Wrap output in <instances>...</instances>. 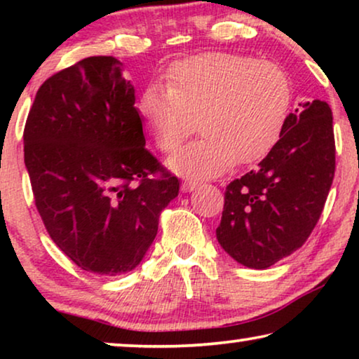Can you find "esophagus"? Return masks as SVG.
<instances>
[{
	"instance_id": "obj_1",
	"label": "esophagus",
	"mask_w": 359,
	"mask_h": 359,
	"mask_svg": "<svg viewBox=\"0 0 359 359\" xmlns=\"http://www.w3.org/2000/svg\"><path fill=\"white\" fill-rule=\"evenodd\" d=\"M199 186V183L196 180H184L183 184H181V189L184 191V193H188V191H193Z\"/></svg>"
}]
</instances>
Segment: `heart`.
I'll list each match as a JSON object with an SVG mask.
<instances>
[{
    "label": "heart",
    "instance_id": "1",
    "mask_svg": "<svg viewBox=\"0 0 359 359\" xmlns=\"http://www.w3.org/2000/svg\"><path fill=\"white\" fill-rule=\"evenodd\" d=\"M292 106L287 73L273 62L212 52L175 63L166 88L147 86L137 111L156 149L171 154L196 130L203 137L176 154L170 168L212 176L266 156L281 139Z\"/></svg>",
    "mask_w": 359,
    "mask_h": 359
}]
</instances>
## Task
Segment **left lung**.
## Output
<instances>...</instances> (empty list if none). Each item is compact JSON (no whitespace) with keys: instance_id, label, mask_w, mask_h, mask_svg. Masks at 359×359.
<instances>
[{"instance_id":"8db88e82","label":"left lung","mask_w":359,"mask_h":359,"mask_svg":"<svg viewBox=\"0 0 359 359\" xmlns=\"http://www.w3.org/2000/svg\"><path fill=\"white\" fill-rule=\"evenodd\" d=\"M276 147L225 189L215 235L243 266L264 269L301 248L320 219L335 175L332 109L304 102Z\"/></svg>"}]
</instances>
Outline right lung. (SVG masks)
Listing matches in <instances>:
<instances>
[{"instance_id": "obj_1", "label": "right lung", "mask_w": 359, "mask_h": 359, "mask_svg": "<svg viewBox=\"0 0 359 359\" xmlns=\"http://www.w3.org/2000/svg\"><path fill=\"white\" fill-rule=\"evenodd\" d=\"M36 208L76 266L132 271L180 181L145 149L135 90L114 57H88L39 88L24 127Z\"/></svg>"}]
</instances>
